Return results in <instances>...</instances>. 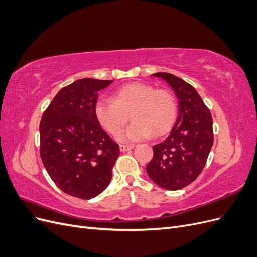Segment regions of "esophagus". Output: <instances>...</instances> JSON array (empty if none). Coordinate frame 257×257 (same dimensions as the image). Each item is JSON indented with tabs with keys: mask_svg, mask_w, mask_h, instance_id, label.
<instances>
[{
	"mask_svg": "<svg viewBox=\"0 0 257 257\" xmlns=\"http://www.w3.org/2000/svg\"><path fill=\"white\" fill-rule=\"evenodd\" d=\"M135 146L134 145H120V150L122 152H125V151H128L131 149H133Z\"/></svg>",
	"mask_w": 257,
	"mask_h": 257,
	"instance_id": "1",
	"label": "esophagus"
}]
</instances>
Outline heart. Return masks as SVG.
Here are the masks:
<instances>
[{
    "instance_id": "obj_1",
    "label": "heart",
    "mask_w": 257,
    "mask_h": 257,
    "mask_svg": "<svg viewBox=\"0 0 257 257\" xmlns=\"http://www.w3.org/2000/svg\"><path fill=\"white\" fill-rule=\"evenodd\" d=\"M94 112L98 123L112 135L124 127L131 113L133 123L118 136L120 141L131 143L167 133L177 119L178 106L168 90L132 82L116 91L113 99L99 98Z\"/></svg>"
}]
</instances>
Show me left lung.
<instances>
[{"instance_id": "left-lung-1", "label": "left lung", "mask_w": 257, "mask_h": 257, "mask_svg": "<svg viewBox=\"0 0 257 257\" xmlns=\"http://www.w3.org/2000/svg\"><path fill=\"white\" fill-rule=\"evenodd\" d=\"M152 76L172 87L179 100V114L168 137L153 146V158L146 169L161 188L177 191L195 180L206 165L213 145L212 116L190 83L168 73Z\"/></svg>"}]
</instances>
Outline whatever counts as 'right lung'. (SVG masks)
Instances as JSON below:
<instances>
[{
  "label": "right lung",
  "instance_id": "obj_1",
  "mask_svg": "<svg viewBox=\"0 0 257 257\" xmlns=\"http://www.w3.org/2000/svg\"><path fill=\"white\" fill-rule=\"evenodd\" d=\"M112 80L84 78L61 89L41 124V158L52 181L68 195L91 199L112 177L119 145L100 127L94 108L98 91Z\"/></svg>",
  "mask_w": 257,
  "mask_h": 257
}]
</instances>
